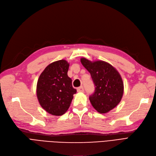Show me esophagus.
Here are the masks:
<instances>
[{"mask_svg":"<svg viewBox=\"0 0 156 156\" xmlns=\"http://www.w3.org/2000/svg\"><path fill=\"white\" fill-rule=\"evenodd\" d=\"M77 92H84V88L83 86H80L77 88Z\"/></svg>","mask_w":156,"mask_h":156,"instance_id":"esophagus-1","label":"esophagus"}]
</instances>
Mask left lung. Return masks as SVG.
<instances>
[{
    "label": "left lung",
    "mask_w": 156,
    "mask_h": 156,
    "mask_svg": "<svg viewBox=\"0 0 156 156\" xmlns=\"http://www.w3.org/2000/svg\"><path fill=\"white\" fill-rule=\"evenodd\" d=\"M94 83V93L90 101L99 113H106L120 103L123 93V83L120 73L111 65L104 61H91L80 59Z\"/></svg>",
    "instance_id": "left-lung-1"
}]
</instances>
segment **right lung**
<instances>
[{
	"label": "right lung",
	"mask_w": 156,
	"mask_h": 156,
	"mask_svg": "<svg viewBox=\"0 0 156 156\" xmlns=\"http://www.w3.org/2000/svg\"><path fill=\"white\" fill-rule=\"evenodd\" d=\"M69 63L61 59L48 65L39 77L36 86L37 98L47 113L61 116L69 108L77 90L67 73Z\"/></svg>",
	"instance_id": "right-lung-1"
}]
</instances>
